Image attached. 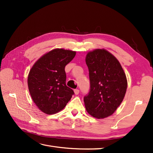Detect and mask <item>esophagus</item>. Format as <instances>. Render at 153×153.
<instances>
[{
  "instance_id": "34e87169",
  "label": "esophagus",
  "mask_w": 153,
  "mask_h": 153,
  "mask_svg": "<svg viewBox=\"0 0 153 153\" xmlns=\"http://www.w3.org/2000/svg\"><path fill=\"white\" fill-rule=\"evenodd\" d=\"M79 93V89H74V93H75V95H78Z\"/></svg>"
}]
</instances>
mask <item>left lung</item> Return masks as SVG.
Returning a JSON list of instances; mask_svg holds the SVG:
<instances>
[{
    "mask_svg": "<svg viewBox=\"0 0 153 153\" xmlns=\"http://www.w3.org/2000/svg\"><path fill=\"white\" fill-rule=\"evenodd\" d=\"M85 62L90 80V91L84 97L85 108L96 118H106L125 97L128 82L124 71L117 58L105 49L89 52Z\"/></svg>",
    "mask_w": 153,
    "mask_h": 153,
    "instance_id": "left-lung-1",
    "label": "left lung"
}]
</instances>
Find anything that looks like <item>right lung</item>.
<instances>
[{
	"label": "right lung",
	"instance_id": "right-lung-1",
	"mask_svg": "<svg viewBox=\"0 0 153 153\" xmlns=\"http://www.w3.org/2000/svg\"><path fill=\"white\" fill-rule=\"evenodd\" d=\"M76 53L55 48L42 56L30 71L29 91L37 108L47 114L62 110L74 94L66 86L65 66L73 60Z\"/></svg>",
	"mask_w": 153,
	"mask_h": 153
}]
</instances>
